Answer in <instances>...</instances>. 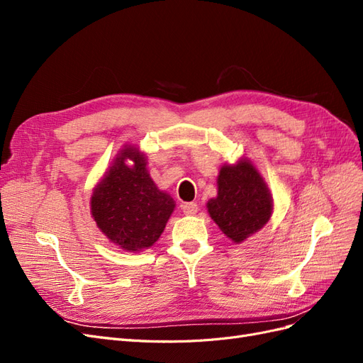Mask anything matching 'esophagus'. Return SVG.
<instances>
[{"mask_svg":"<svg viewBox=\"0 0 363 363\" xmlns=\"http://www.w3.org/2000/svg\"><path fill=\"white\" fill-rule=\"evenodd\" d=\"M182 208H183V213L184 215H195L196 212H199V204L196 203H184L183 206H182Z\"/></svg>","mask_w":363,"mask_h":363,"instance_id":"esophagus-1","label":"esophagus"}]
</instances>
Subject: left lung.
<instances>
[{"mask_svg":"<svg viewBox=\"0 0 363 363\" xmlns=\"http://www.w3.org/2000/svg\"><path fill=\"white\" fill-rule=\"evenodd\" d=\"M207 208L223 233L239 244L268 223L272 200L257 169L240 160L219 171L218 196L207 203Z\"/></svg>","mask_w":363,"mask_h":363,"instance_id":"1","label":"left lung"}]
</instances>
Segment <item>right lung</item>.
<instances>
[{
    "mask_svg": "<svg viewBox=\"0 0 363 363\" xmlns=\"http://www.w3.org/2000/svg\"><path fill=\"white\" fill-rule=\"evenodd\" d=\"M135 164L128 167L125 159ZM174 200L157 189L145 168L144 155L127 147L95 188L91 212L98 228L128 251L148 248L160 238L174 211Z\"/></svg>",
    "mask_w": 363,
    "mask_h": 363,
    "instance_id": "right-lung-1",
    "label": "right lung"
}]
</instances>
